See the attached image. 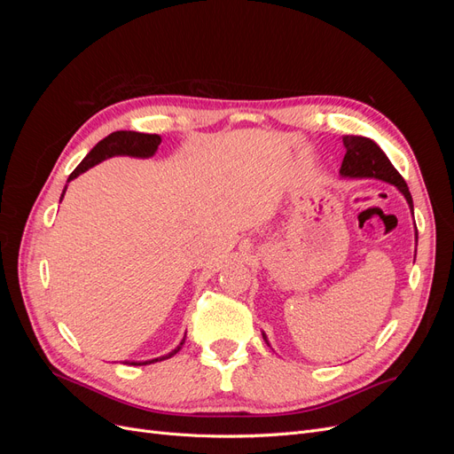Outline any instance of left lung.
I'll return each instance as SVG.
<instances>
[{"label": "left lung", "mask_w": 454, "mask_h": 454, "mask_svg": "<svg viewBox=\"0 0 454 454\" xmlns=\"http://www.w3.org/2000/svg\"><path fill=\"white\" fill-rule=\"evenodd\" d=\"M342 144L347 147L345 159L340 164V174L348 177H377V180L395 185L405 195L411 210H413V199H411L409 187L402 174L397 172L382 149L364 136H342ZM265 339V335H263ZM267 340V339H265ZM269 345V342H267Z\"/></svg>", "instance_id": "1"}]
</instances>
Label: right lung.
I'll return each mask as SVG.
<instances>
[{
	"instance_id": "1",
	"label": "right lung",
	"mask_w": 454,
	"mask_h": 454,
	"mask_svg": "<svg viewBox=\"0 0 454 454\" xmlns=\"http://www.w3.org/2000/svg\"><path fill=\"white\" fill-rule=\"evenodd\" d=\"M160 144V136L159 134H142V132H132V130H117V132H112L109 136H106L104 140H100L98 144H96L90 151L89 155L81 160L79 167L70 174V177H67V182L74 180V177H77L81 172L89 170L90 167H94V164H98L100 160L107 159V157H114V155H130V157H151L157 151ZM64 197V193H62ZM185 339L180 342V347L174 348L170 354L162 356V358H155V360H149V362H144L142 365L145 364H151V362H162V360H168L172 358L174 354L180 352V348L184 347ZM136 365V364H134ZM140 365V364H138Z\"/></svg>"
}]
</instances>
